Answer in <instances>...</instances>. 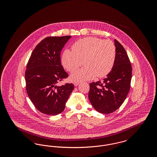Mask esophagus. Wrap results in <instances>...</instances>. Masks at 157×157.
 I'll use <instances>...</instances> for the list:
<instances>
[{"label": "esophagus", "mask_w": 157, "mask_h": 157, "mask_svg": "<svg viewBox=\"0 0 157 157\" xmlns=\"http://www.w3.org/2000/svg\"><path fill=\"white\" fill-rule=\"evenodd\" d=\"M74 84L75 86H78L79 85V82H74Z\"/></svg>", "instance_id": "34e87169"}]
</instances>
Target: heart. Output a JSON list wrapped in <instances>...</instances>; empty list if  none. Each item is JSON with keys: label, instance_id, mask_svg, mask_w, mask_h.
<instances>
[{"label": "heart", "instance_id": "heart-1", "mask_svg": "<svg viewBox=\"0 0 157 157\" xmlns=\"http://www.w3.org/2000/svg\"><path fill=\"white\" fill-rule=\"evenodd\" d=\"M72 51L65 49L62 56V64L67 71L72 72L83 61L85 67L74 72L70 76L72 82H82L104 78L112 71L116 58V47L111 40L88 37L76 41Z\"/></svg>", "mask_w": 157, "mask_h": 157}]
</instances>
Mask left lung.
<instances>
[{
    "label": "left lung",
    "instance_id": "8db88e82",
    "mask_svg": "<svg viewBox=\"0 0 157 157\" xmlns=\"http://www.w3.org/2000/svg\"><path fill=\"white\" fill-rule=\"evenodd\" d=\"M116 58L113 67L103 81L90 83L88 97L98 112L108 114L115 112L126 99L131 87L132 66L127 52L115 39Z\"/></svg>",
    "mask_w": 157,
    "mask_h": 157
}]
</instances>
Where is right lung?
<instances>
[{"label": "right lung", "instance_id": "obj_1", "mask_svg": "<svg viewBox=\"0 0 157 157\" xmlns=\"http://www.w3.org/2000/svg\"><path fill=\"white\" fill-rule=\"evenodd\" d=\"M71 36H50L39 43L31 54L25 71L26 92L35 107L51 115L62 112L72 83L57 86L68 77L60 62V52Z\"/></svg>", "mask_w": 157, "mask_h": 157}]
</instances>
